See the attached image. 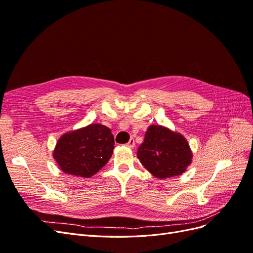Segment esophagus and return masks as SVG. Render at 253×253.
<instances>
[{
    "mask_svg": "<svg viewBox=\"0 0 253 253\" xmlns=\"http://www.w3.org/2000/svg\"><path fill=\"white\" fill-rule=\"evenodd\" d=\"M126 145H127L128 148H132V149H133V148L135 147V140H134V138H131V139H129V140H128V142L126 143Z\"/></svg>",
    "mask_w": 253,
    "mask_h": 253,
    "instance_id": "obj_1",
    "label": "esophagus"
}]
</instances>
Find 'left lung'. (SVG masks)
I'll return each instance as SVG.
<instances>
[{
  "instance_id": "left-lung-1",
  "label": "left lung",
  "mask_w": 253,
  "mask_h": 253,
  "mask_svg": "<svg viewBox=\"0 0 253 253\" xmlns=\"http://www.w3.org/2000/svg\"><path fill=\"white\" fill-rule=\"evenodd\" d=\"M192 152L181 134L162 126H150L137 151L142 166L157 178H169L186 171Z\"/></svg>"
}]
</instances>
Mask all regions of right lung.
Wrapping results in <instances>:
<instances>
[{"mask_svg":"<svg viewBox=\"0 0 253 253\" xmlns=\"http://www.w3.org/2000/svg\"><path fill=\"white\" fill-rule=\"evenodd\" d=\"M113 150L111 129L91 124L61 136L53 150V158L64 173L88 178L106 165Z\"/></svg>","mask_w":253,"mask_h":253,"instance_id":"right-lung-1","label":"right lung"}]
</instances>
